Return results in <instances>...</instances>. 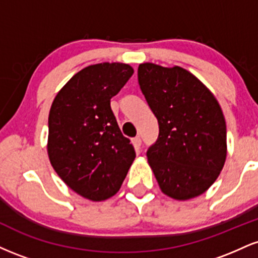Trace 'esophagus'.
Listing matches in <instances>:
<instances>
[{
  "label": "esophagus",
  "mask_w": 258,
  "mask_h": 258,
  "mask_svg": "<svg viewBox=\"0 0 258 258\" xmlns=\"http://www.w3.org/2000/svg\"><path fill=\"white\" fill-rule=\"evenodd\" d=\"M132 144H133V147L136 148V150H139V149H141V146H142V139L139 137L132 138Z\"/></svg>",
  "instance_id": "obj_1"
}]
</instances>
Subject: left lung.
<instances>
[{"label":"left lung","mask_w":258,"mask_h":258,"mask_svg":"<svg viewBox=\"0 0 258 258\" xmlns=\"http://www.w3.org/2000/svg\"><path fill=\"white\" fill-rule=\"evenodd\" d=\"M142 93L159 122V137L148 149L160 189L174 200L205 193L227 158V127L212 92L180 67H138Z\"/></svg>","instance_id":"8db88e82"}]
</instances>
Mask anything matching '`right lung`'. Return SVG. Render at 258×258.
I'll use <instances>...</instances> for the list:
<instances>
[{"mask_svg":"<svg viewBox=\"0 0 258 258\" xmlns=\"http://www.w3.org/2000/svg\"><path fill=\"white\" fill-rule=\"evenodd\" d=\"M132 74L128 64L90 65L75 74L52 103L49 161L65 184L88 200L116 194L136 158L110 106Z\"/></svg>","mask_w":258,"mask_h":258,"instance_id":"1","label":"right lung"}]
</instances>
